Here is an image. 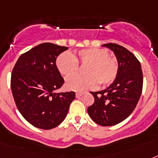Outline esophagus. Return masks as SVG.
I'll return each instance as SVG.
<instances>
[{
  "mask_svg": "<svg viewBox=\"0 0 158 158\" xmlns=\"http://www.w3.org/2000/svg\"><path fill=\"white\" fill-rule=\"evenodd\" d=\"M83 95H84L83 93H76V98H80V97H82Z\"/></svg>",
  "mask_w": 158,
  "mask_h": 158,
  "instance_id": "esophagus-1",
  "label": "esophagus"
}]
</instances>
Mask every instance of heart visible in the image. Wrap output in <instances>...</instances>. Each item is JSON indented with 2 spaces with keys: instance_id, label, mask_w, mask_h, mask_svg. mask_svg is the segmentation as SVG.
<instances>
[{
  "instance_id": "b5f03b06",
  "label": "heart",
  "mask_w": 158,
  "mask_h": 158,
  "mask_svg": "<svg viewBox=\"0 0 158 158\" xmlns=\"http://www.w3.org/2000/svg\"><path fill=\"white\" fill-rule=\"evenodd\" d=\"M79 64L86 65L84 76L72 77L67 79L65 86L69 90L84 92L94 89L98 83L106 86L112 83L118 75L119 64L115 57L110 56L103 48H85L76 55L62 52L56 57V66L60 74L69 78L76 74Z\"/></svg>"
}]
</instances>
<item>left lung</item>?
<instances>
[{
    "label": "left lung",
    "instance_id": "8db88e82",
    "mask_svg": "<svg viewBox=\"0 0 158 158\" xmlns=\"http://www.w3.org/2000/svg\"><path fill=\"white\" fill-rule=\"evenodd\" d=\"M102 47L115 55L119 72L107 89L91 92L94 102L88 108V113L98 125L111 126L125 120L136 107L142 94L143 72L139 60L126 48L115 43Z\"/></svg>",
    "mask_w": 158,
    "mask_h": 158
}]
</instances>
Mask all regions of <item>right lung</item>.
<instances>
[{"instance_id":"add662e5","label":"right lung","mask_w":158,"mask_h":158,"mask_svg":"<svg viewBox=\"0 0 158 158\" xmlns=\"http://www.w3.org/2000/svg\"><path fill=\"white\" fill-rule=\"evenodd\" d=\"M68 48L45 43L19 57L12 70L10 87L16 106L31 125L43 130L64 120L74 92L55 93L64 83L56 60Z\"/></svg>"}]
</instances>
